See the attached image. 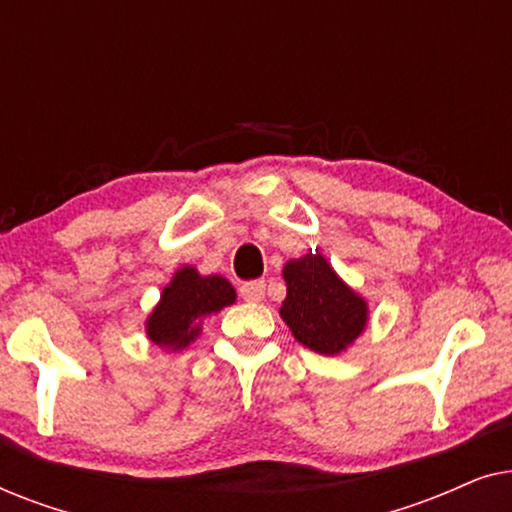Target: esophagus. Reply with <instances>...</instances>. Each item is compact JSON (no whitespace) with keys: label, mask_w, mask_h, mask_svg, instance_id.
Instances as JSON below:
<instances>
[{"label":"esophagus","mask_w":512,"mask_h":512,"mask_svg":"<svg viewBox=\"0 0 512 512\" xmlns=\"http://www.w3.org/2000/svg\"><path fill=\"white\" fill-rule=\"evenodd\" d=\"M240 296L247 300V303H258L265 296V282L263 279H254V282H244L240 286Z\"/></svg>","instance_id":"1"}]
</instances>
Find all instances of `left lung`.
<instances>
[{
    "mask_svg": "<svg viewBox=\"0 0 512 512\" xmlns=\"http://www.w3.org/2000/svg\"><path fill=\"white\" fill-rule=\"evenodd\" d=\"M282 319L298 342L319 354H340L368 321L366 300L356 296L321 254L284 265Z\"/></svg>",
    "mask_w": 512,
    "mask_h": 512,
    "instance_id": "1",
    "label": "left lung"
}]
</instances>
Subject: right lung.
Segmentation results:
<instances>
[{
	"label": "right lung",
	"instance_id": "obj_1",
	"mask_svg": "<svg viewBox=\"0 0 512 512\" xmlns=\"http://www.w3.org/2000/svg\"><path fill=\"white\" fill-rule=\"evenodd\" d=\"M235 303V289L219 275L200 277L195 268H181L165 286L156 310L146 321V333L160 347L181 349L198 338V321Z\"/></svg>",
	"mask_w": 512,
	"mask_h": 512
}]
</instances>
